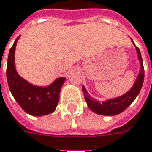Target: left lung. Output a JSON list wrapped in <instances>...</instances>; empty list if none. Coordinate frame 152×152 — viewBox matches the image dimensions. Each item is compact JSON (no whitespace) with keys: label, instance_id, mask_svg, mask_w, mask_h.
Segmentation results:
<instances>
[{"label":"left lung","instance_id":"8db88e82","mask_svg":"<svg viewBox=\"0 0 152 152\" xmlns=\"http://www.w3.org/2000/svg\"><path fill=\"white\" fill-rule=\"evenodd\" d=\"M133 44L134 45V43L133 42ZM136 50H137L138 58L140 62V73H139L137 79L135 80V83L134 84L133 87L124 95L119 97L113 98V99H109L105 102H99V101L95 100L94 98H92L89 95L85 86L83 85L82 91L85 95V99L87 102L88 107H90L91 111H93L94 113L97 114H100V115L115 116V115H118V114L121 113L122 112H124L126 108L131 105L132 102H134V99L137 97L140 91L141 90V87L143 85L145 73H144L142 57H141L140 49L136 47Z\"/></svg>","mask_w":152,"mask_h":152}]
</instances>
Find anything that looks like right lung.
<instances>
[{
	"mask_svg": "<svg viewBox=\"0 0 152 152\" xmlns=\"http://www.w3.org/2000/svg\"><path fill=\"white\" fill-rule=\"evenodd\" d=\"M18 39L10 49L7 59V78L10 91L27 113L36 117L52 113L58 104L61 86L66 79L58 78L47 87L33 85L23 79L15 67V48Z\"/></svg>",
	"mask_w": 152,
	"mask_h": 152,
	"instance_id": "obj_1",
	"label": "right lung"
}]
</instances>
